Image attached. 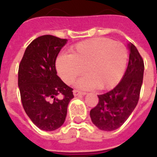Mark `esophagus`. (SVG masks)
Returning <instances> with one entry per match:
<instances>
[{
	"instance_id": "obj_1",
	"label": "esophagus",
	"mask_w": 157,
	"mask_h": 157,
	"mask_svg": "<svg viewBox=\"0 0 157 157\" xmlns=\"http://www.w3.org/2000/svg\"><path fill=\"white\" fill-rule=\"evenodd\" d=\"M73 94H74V96L85 95V94H86V92H83V91H80V90H73Z\"/></svg>"
}]
</instances>
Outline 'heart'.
Masks as SVG:
<instances>
[{
	"label": "heart",
	"instance_id": "1",
	"mask_svg": "<svg viewBox=\"0 0 157 157\" xmlns=\"http://www.w3.org/2000/svg\"><path fill=\"white\" fill-rule=\"evenodd\" d=\"M126 48L109 38H94L77 44L70 55H60L56 67L67 84L86 72L88 76L77 82L81 88L96 86L98 89L112 87L120 81L126 67Z\"/></svg>",
	"mask_w": 157,
	"mask_h": 157
}]
</instances>
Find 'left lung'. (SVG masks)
Returning a JSON list of instances; mask_svg holds the SVG:
<instances>
[{"label": "left lung", "instance_id": "1", "mask_svg": "<svg viewBox=\"0 0 157 157\" xmlns=\"http://www.w3.org/2000/svg\"><path fill=\"white\" fill-rule=\"evenodd\" d=\"M129 63L123 78L112 90L99 94L90 110L91 121L98 129L112 131L124 124L139 102L144 79V63L137 48L128 43Z\"/></svg>", "mask_w": 157, "mask_h": 157}]
</instances>
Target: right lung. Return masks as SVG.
<instances>
[{"instance_id":"obj_1","label":"right lung","mask_w":157,"mask_h":157,"mask_svg":"<svg viewBox=\"0 0 157 157\" xmlns=\"http://www.w3.org/2000/svg\"><path fill=\"white\" fill-rule=\"evenodd\" d=\"M67 39L39 36L29 44L18 67V85L24 111L45 131L59 129L66 119L73 89L57 75L55 62Z\"/></svg>"}]
</instances>
